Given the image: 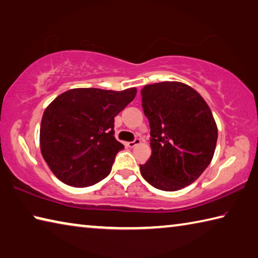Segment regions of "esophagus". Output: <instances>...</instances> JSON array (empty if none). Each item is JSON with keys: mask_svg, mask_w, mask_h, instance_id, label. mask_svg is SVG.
<instances>
[{"mask_svg": "<svg viewBox=\"0 0 258 258\" xmlns=\"http://www.w3.org/2000/svg\"><path fill=\"white\" fill-rule=\"evenodd\" d=\"M140 143H141V140H140V139H135L134 141H132V142H128V143H127V146H128L130 148H134V147L139 146Z\"/></svg>", "mask_w": 258, "mask_h": 258, "instance_id": "34e87169", "label": "esophagus"}]
</instances>
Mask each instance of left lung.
<instances>
[{"instance_id":"left-lung-1","label":"left lung","mask_w":258,"mask_h":258,"mask_svg":"<svg viewBox=\"0 0 258 258\" xmlns=\"http://www.w3.org/2000/svg\"><path fill=\"white\" fill-rule=\"evenodd\" d=\"M150 125L151 156L140 165L156 189L177 191L202 175L213 159L217 126L206 101L180 82H161L141 90Z\"/></svg>"}]
</instances>
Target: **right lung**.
I'll return each instance as SVG.
<instances>
[{
    "mask_svg": "<svg viewBox=\"0 0 258 258\" xmlns=\"http://www.w3.org/2000/svg\"><path fill=\"white\" fill-rule=\"evenodd\" d=\"M137 89H73L60 94L43 113L41 152L52 173L75 187L95 184L109 175L117 152L115 117L133 101Z\"/></svg>",
    "mask_w": 258,
    "mask_h": 258,
    "instance_id": "1",
    "label": "right lung"
}]
</instances>
